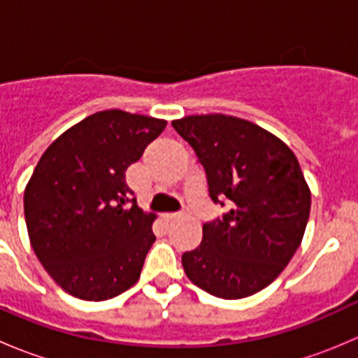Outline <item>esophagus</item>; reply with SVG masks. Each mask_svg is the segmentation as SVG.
I'll list each match as a JSON object with an SVG mask.
<instances>
[{
	"label": "esophagus",
	"instance_id": "esophagus-1",
	"mask_svg": "<svg viewBox=\"0 0 358 358\" xmlns=\"http://www.w3.org/2000/svg\"><path fill=\"white\" fill-rule=\"evenodd\" d=\"M176 216H180V213H166L164 218L166 220H173V218H176Z\"/></svg>",
	"mask_w": 358,
	"mask_h": 358
}]
</instances>
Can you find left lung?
<instances>
[{"label": "left lung", "mask_w": 358, "mask_h": 358, "mask_svg": "<svg viewBox=\"0 0 358 358\" xmlns=\"http://www.w3.org/2000/svg\"><path fill=\"white\" fill-rule=\"evenodd\" d=\"M171 124L204 166L211 199L232 201L222 220L202 225L201 246L183 252L187 277L223 299L262 291L291 262L308 223L312 196L298 159L275 135L234 115Z\"/></svg>", "instance_id": "obj_1"}]
</instances>
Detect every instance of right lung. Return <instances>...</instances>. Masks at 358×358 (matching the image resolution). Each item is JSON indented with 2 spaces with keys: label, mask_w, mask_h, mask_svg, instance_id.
Instances as JSON below:
<instances>
[{
  "label": "right lung",
  "mask_w": 358,
  "mask_h": 358,
  "mask_svg": "<svg viewBox=\"0 0 358 358\" xmlns=\"http://www.w3.org/2000/svg\"><path fill=\"white\" fill-rule=\"evenodd\" d=\"M164 128V119L95 112L64 131L38 161L24 192L29 239L69 294L103 301L138 280L156 241V215L131 199L126 169Z\"/></svg>",
  "instance_id": "obj_1"
}]
</instances>
